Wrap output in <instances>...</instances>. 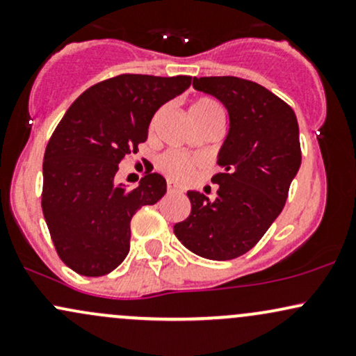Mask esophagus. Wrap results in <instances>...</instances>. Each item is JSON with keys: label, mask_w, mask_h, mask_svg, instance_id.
<instances>
[{"label": "esophagus", "mask_w": 356, "mask_h": 356, "mask_svg": "<svg viewBox=\"0 0 356 356\" xmlns=\"http://www.w3.org/2000/svg\"><path fill=\"white\" fill-rule=\"evenodd\" d=\"M167 192H169V194H179V192H182V189L175 182L167 181Z\"/></svg>", "instance_id": "34e87169"}]
</instances>
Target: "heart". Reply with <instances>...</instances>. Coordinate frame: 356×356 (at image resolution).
Returning <instances> with one entry per match:
<instances>
[{
	"label": "heart",
	"instance_id": "heart-1",
	"mask_svg": "<svg viewBox=\"0 0 356 356\" xmlns=\"http://www.w3.org/2000/svg\"><path fill=\"white\" fill-rule=\"evenodd\" d=\"M209 112H220L219 105L211 99H197L191 105V113H209ZM194 164L195 162L192 161V159L186 157V155L179 152H169L161 159V169L164 170L169 177L177 179V181H182V179L189 177Z\"/></svg>",
	"mask_w": 356,
	"mask_h": 356
}]
</instances>
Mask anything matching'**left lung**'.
I'll return each mask as SVG.
<instances>
[{
	"label": "left lung",
	"mask_w": 356,
	"mask_h": 356,
	"mask_svg": "<svg viewBox=\"0 0 356 356\" xmlns=\"http://www.w3.org/2000/svg\"><path fill=\"white\" fill-rule=\"evenodd\" d=\"M216 97L229 115V132L218 152L216 199L187 192L189 218L174 234L194 254L226 261L243 256L283 211L301 165L300 127L293 108L254 81L238 76L192 80Z\"/></svg>",
	"instance_id": "1"
}]
</instances>
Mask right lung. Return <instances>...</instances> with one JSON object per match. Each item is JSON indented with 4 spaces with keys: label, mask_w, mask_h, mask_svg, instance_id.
<instances>
[{
    "label": "right lung",
    "mask_w": 356,
    "mask_h": 356,
    "mask_svg": "<svg viewBox=\"0 0 356 356\" xmlns=\"http://www.w3.org/2000/svg\"><path fill=\"white\" fill-rule=\"evenodd\" d=\"M191 76L118 75L70 105L43 157L42 209L56 252L83 276H104L129 254L130 219L164 197L152 172L136 189L117 182L122 159L147 140L154 113L191 87Z\"/></svg>",
    "instance_id": "right-lung-1"
}]
</instances>
